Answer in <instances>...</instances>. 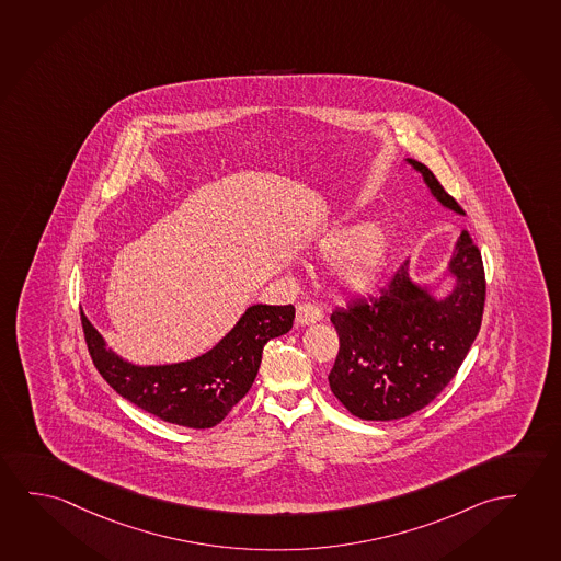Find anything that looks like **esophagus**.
I'll use <instances>...</instances> for the list:
<instances>
[{"instance_id": "1", "label": "esophagus", "mask_w": 561, "mask_h": 561, "mask_svg": "<svg viewBox=\"0 0 561 561\" xmlns=\"http://www.w3.org/2000/svg\"><path fill=\"white\" fill-rule=\"evenodd\" d=\"M321 318H323V310H321L318 304H298V308H296V323L298 325H310V323L320 321Z\"/></svg>"}]
</instances>
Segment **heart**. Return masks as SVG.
Masks as SVG:
<instances>
[{"instance_id":"obj_1","label":"heart","mask_w":561,"mask_h":561,"mask_svg":"<svg viewBox=\"0 0 561 561\" xmlns=\"http://www.w3.org/2000/svg\"><path fill=\"white\" fill-rule=\"evenodd\" d=\"M321 257L339 259L335 275L348 293L366 294L382 280L388 267V241L366 226H341L320 241Z\"/></svg>"}]
</instances>
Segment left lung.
Returning a JSON list of instances; mask_svg holds the SVG:
<instances>
[{
    "label": "left lung",
    "instance_id": "obj_1",
    "mask_svg": "<svg viewBox=\"0 0 561 561\" xmlns=\"http://www.w3.org/2000/svg\"><path fill=\"white\" fill-rule=\"evenodd\" d=\"M408 161L443 205L463 214L427 165ZM448 268L456 286L445 300L413 285L405 261L380 296L356 298L331 313L339 335L331 391L355 417H408L435 400L458 373L485 306V271L470 231L460 233Z\"/></svg>",
    "mask_w": 561,
    "mask_h": 561
}]
</instances>
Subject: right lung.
I'll list each match as a JSON object with an SVG mask.
<instances>
[{"label":"right lung","mask_w":561,"mask_h":561,"mask_svg":"<svg viewBox=\"0 0 561 561\" xmlns=\"http://www.w3.org/2000/svg\"><path fill=\"white\" fill-rule=\"evenodd\" d=\"M288 306H251L226 337L203 356L165 366H134L105 348L81 313L91 360L108 386L136 408L173 425L210 428L233 410L257 376L263 347L285 335L294 321Z\"/></svg>","instance_id":"add662e5"}]
</instances>
